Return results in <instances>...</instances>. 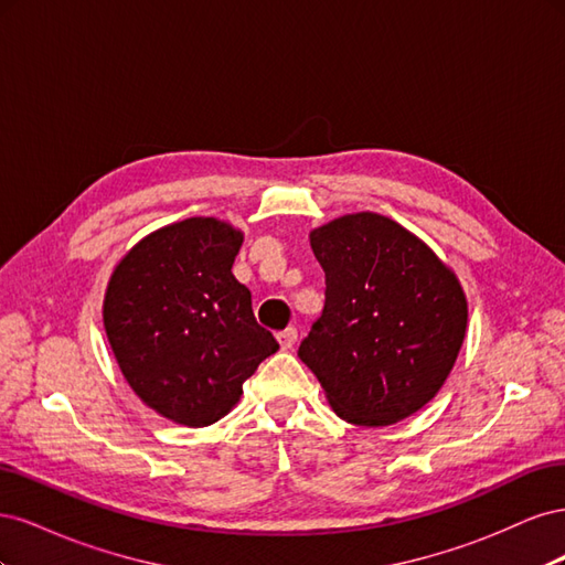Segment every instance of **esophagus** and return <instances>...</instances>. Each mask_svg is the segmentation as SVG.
Listing matches in <instances>:
<instances>
[{
    "mask_svg": "<svg viewBox=\"0 0 565 565\" xmlns=\"http://www.w3.org/2000/svg\"><path fill=\"white\" fill-rule=\"evenodd\" d=\"M295 341H297V328H287V330L278 332V344H280V349H285V351L292 349Z\"/></svg>",
    "mask_w": 565,
    "mask_h": 565,
    "instance_id": "obj_1",
    "label": "esophagus"
}]
</instances>
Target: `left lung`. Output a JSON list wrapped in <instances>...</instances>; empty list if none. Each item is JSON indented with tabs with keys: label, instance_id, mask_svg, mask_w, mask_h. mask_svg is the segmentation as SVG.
Instances as JSON below:
<instances>
[{
	"label": "left lung",
	"instance_id": "left-lung-1",
	"mask_svg": "<svg viewBox=\"0 0 565 565\" xmlns=\"http://www.w3.org/2000/svg\"><path fill=\"white\" fill-rule=\"evenodd\" d=\"M324 306L301 341L334 413L388 426L429 403L457 361L467 297L455 273L396 221L358 212L311 231Z\"/></svg>",
	"mask_w": 565,
	"mask_h": 565
}]
</instances>
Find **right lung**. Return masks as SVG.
<instances>
[{
    "label": "right lung",
    "mask_w": 565,
    "mask_h": 565,
    "mask_svg": "<svg viewBox=\"0 0 565 565\" xmlns=\"http://www.w3.org/2000/svg\"><path fill=\"white\" fill-rule=\"evenodd\" d=\"M243 233L193 216L146 235L113 270L104 328L125 380L148 407L183 426L228 415L278 341L233 276Z\"/></svg>",
    "instance_id": "obj_1"
}]
</instances>
